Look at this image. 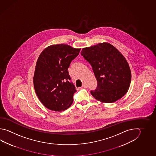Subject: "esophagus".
<instances>
[{"label": "esophagus", "mask_w": 156, "mask_h": 156, "mask_svg": "<svg viewBox=\"0 0 156 156\" xmlns=\"http://www.w3.org/2000/svg\"><path fill=\"white\" fill-rule=\"evenodd\" d=\"M82 87H84V88H87V84L84 83V84H83Z\"/></svg>", "instance_id": "1"}]
</instances>
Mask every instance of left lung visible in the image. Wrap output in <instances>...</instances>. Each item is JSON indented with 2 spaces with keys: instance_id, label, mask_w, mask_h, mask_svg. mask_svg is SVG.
Instances as JSON below:
<instances>
[{
  "instance_id": "left-lung-1",
  "label": "left lung",
  "mask_w": 156,
  "mask_h": 156,
  "mask_svg": "<svg viewBox=\"0 0 156 156\" xmlns=\"http://www.w3.org/2000/svg\"><path fill=\"white\" fill-rule=\"evenodd\" d=\"M81 55L90 63L97 80V87L91 90L97 100L114 103L126 94L129 88L131 74L123 55L114 46L102 43L84 48Z\"/></svg>"
}]
</instances>
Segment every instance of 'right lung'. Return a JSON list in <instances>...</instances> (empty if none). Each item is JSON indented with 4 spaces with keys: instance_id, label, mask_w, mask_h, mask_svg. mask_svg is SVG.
Returning <instances> with one entry per match:
<instances>
[{
    "instance_id": "1",
    "label": "right lung",
    "mask_w": 156,
    "mask_h": 156,
    "mask_svg": "<svg viewBox=\"0 0 156 156\" xmlns=\"http://www.w3.org/2000/svg\"><path fill=\"white\" fill-rule=\"evenodd\" d=\"M80 51L67 44H55L40 54L36 65L34 85L39 100L46 108L61 112L73 103L76 90L68 68Z\"/></svg>"
}]
</instances>
